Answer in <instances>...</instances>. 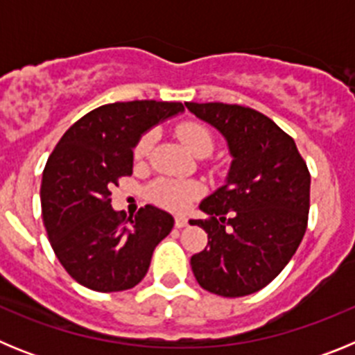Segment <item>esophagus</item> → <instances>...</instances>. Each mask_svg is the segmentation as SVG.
<instances>
[{
	"label": "esophagus",
	"instance_id": "obj_1",
	"mask_svg": "<svg viewBox=\"0 0 355 355\" xmlns=\"http://www.w3.org/2000/svg\"><path fill=\"white\" fill-rule=\"evenodd\" d=\"M187 225H188L187 216H175V227L181 229V227H187Z\"/></svg>",
	"mask_w": 355,
	"mask_h": 355
}]
</instances>
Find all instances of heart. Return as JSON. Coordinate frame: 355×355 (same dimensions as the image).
<instances>
[{
    "instance_id": "heart-1",
    "label": "heart",
    "mask_w": 355,
    "mask_h": 355,
    "mask_svg": "<svg viewBox=\"0 0 355 355\" xmlns=\"http://www.w3.org/2000/svg\"><path fill=\"white\" fill-rule=\"evenodd\" d=\"M178 137L187 146V149L196 156H208L213 150V135L202 124L184 122V124L178 128ZM153 144H155V133L153 131L142 135L137 146H135V158H146L150 153V149H153ZM199 196V184L187 180L159 178V180H156L149 187L150 199L155 200L156 205L172 209V211H184V209H188V206L192 205V200L197 199Z\"/></svg>"
}]
</instances>
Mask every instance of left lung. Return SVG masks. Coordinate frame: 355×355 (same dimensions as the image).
I'll return each mask as SVG.
<instances>
[{"label": "left lung", "instance_id": "obj_1", "mask_svg": "<svg viewBox=\"0 0 355 355\" xmlns=\"http://www.w3.org/2000/svg\"><path fill=\"white\" fill-rule=\"evenodd\" d=\"M220 131L233 156L224 187L190 220L208 247L190 259L197 283L220 297H243L272 283L299 249L307 227L311 175L290 135L252 108L184 103Z\"/></svg>", "mask_w": 355, "mask_h": 355}]
</instances>
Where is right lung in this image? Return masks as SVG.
Instances as JSON below:
<instances>
[{"instance_id": "add662e5", "label": "right lung", "mask_w": 355, "mask_h": 355, "mask_svg": "<svg viewBox=\"0 0 355 355\" xmlns=\"http://www.w3.org/2000/svg\"><path fill=\"white\" fill-rule=\"evenodd\" d=\"M183 110L167 101L103 105L74 122L53 149L40 184L44 225L58 261L85 288L110 293L137 286L174 227L171 213L150 205L130 218L119 215L110 188L133 174L140 137Z\"/></svg>"}]
</instances>
